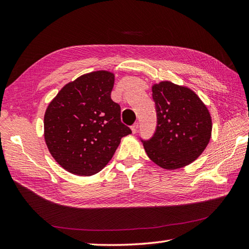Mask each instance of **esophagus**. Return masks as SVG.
Returning a JSON list of instances; mask_svg holds the SVG:
<instances>
[{"label": "esophagus", "mask_w": 249, "mask_h": 249, "mask_svg": "<svg viewBox=\"0 0 249 249\" xmlns=\"http://www.w3.org/2000/svg\"><path fill=\"white\" fill-rule=\"evenodd\" d=\"M139 129V123H135L132 126H131V130H132V133H136Z\"/></svg>", "instance_id": "34e87169"}]
</instances>
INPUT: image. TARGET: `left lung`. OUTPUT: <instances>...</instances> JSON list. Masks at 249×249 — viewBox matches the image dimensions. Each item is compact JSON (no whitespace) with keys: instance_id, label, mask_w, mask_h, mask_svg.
Segmentation results:
<instances>
[{"instance_id":"left-lung-1","label":"left lung","mask_w":249,"mask_h":249,"mask_svg":"<svg viewBox=\"0 0 249 249\" xmlns=\"http://www.w3.org/2000/svg\"><path fill=\"white\" fill-rule=\"evenodd\" d=\"M157 127L141 141L151 161L165 169L186 166L199 157L212 136V118L200 98L171 82L152 86Z\"/></svg>"}]
</instances>
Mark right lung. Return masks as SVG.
Segmentation results:
<instances>
[{"label":"right lung","mask_w":249,"mask_h":249,"mask_svg":"<svg viewBox=\"0 0 249 249\" xmlns=\"http://www.w3.org/2000/svg\"><path fill=\"white\" fill-rule=\"evenodd\" d=\"M114 75L93 71L64 86L48 105L44 136L61 166L78 176H91L111 160L131 129L121 122V107L111 100Z\"/></svg>","instance_id":"add662e5"}]
</instances>
